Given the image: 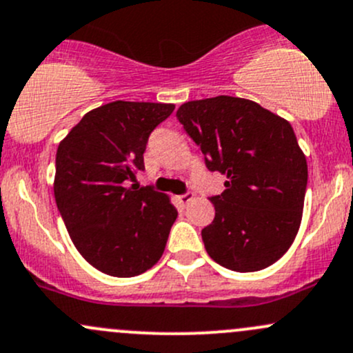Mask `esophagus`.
Wrapping results in <instances>:
<instances>
[{
    "label": "esophagus",
    "mask_w": 353,
    "mask_h": 353,
    "mask_svg": "<svg viewBox=\"0 0 353 353\" xmlns=\"http://www.w3.org/2000/svg\"><path fill=\"white\" fill-rule=\"evenodd\" d=\"M192 198H194V196H192V192H186V194L179 196V198H177V201H179L183 206H186L189 201H192Z\"/></svg>",
    "instance_id": "34e87169"
}]
</instances>
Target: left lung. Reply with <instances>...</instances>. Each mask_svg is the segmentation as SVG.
<instances>
[{
    "mask_svg": "<svg viewBox=\"0 0 353 353\" xmlns=\"http://www.w3.org/2000/svg\"><path fill=\"white\" fill-rule=\"evenodd\" d=\"M210 170L223 174L213 223L201 236L211 259L236 272L272 265L289 250L303 218L307 164L291 123L233 96L188 101L176 113Z\"/></svg>",
    "mask_w": 353,
    "mask_h": 353,
    "instance_id": "left-lung-1",
    "label": "left lung"
}]
</instances>
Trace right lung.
<instances>
[{"label": "right lung", "instance_id": "1", "mask_svg": "<svg viewBox=\"0 0 353 353\" xmlns=\"http://www.w3.org/2000/svg\"><path fill=\"white\" fill-rule=\"evenodd\" d=\"M172 111V103L113 101L88 111L59 143L55 203L77 252L108 276H139L164 254L176 208L130 183L143 170L148 135Z\"/></svg>", "mask_w": 353, "mask_h": 353}]
</instances>
